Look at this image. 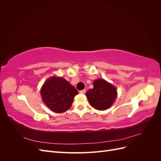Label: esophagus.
<instances>
[{
    "label": "esophagus",
    "mask_w": 161,
    "mask_h": 161,
    "mask_svg": "<svg viewBox=\"0 0 161 161\" xmlns=\"http://www.w3.org/2000/svg\"><path fill=\"white\" fill-rule=\"evenodd\" d=\"M85 92H86V90H85V89L81 90V91H79V92H80V93H81V94H85Z\"/></svg>",
    "instance_id": "obj_1"
}]
</instances>
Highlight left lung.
Listing matches in <instances>:
<instances>
[{
    "label": "left lung",
    "mask_w": 161,
    "mask_h": 161,
    "mask_svg": "<svg viewBox=\"0 0 161 161\" xmlns=\"http://www.w3.org/2000/svg\"><path fill=\"white\" fill-rule=\"evenodd\" d=\"M93 86L86 92L90 105L97 110L108 109L117 97L116 88L104 79L95 80Z\"/></svg>",
    "instance_id": "left-lung-1"
}]
</instances>
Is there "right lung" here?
Instances as JSON below:
<instances>
[{"mask_svg":"<svg viewBox=\"0 0 161 161\" xmlns=\"http://www.w3.org/2000/svg\"><path fill=\"white\" fill-rule=\"evenodd\" d=\"M40 93L43 103L51 111L62 113L70 109L78 91L63 78L53 76L44 82Z\"/></svg>","mask_w":161,"mask_h":161,"instance_id":"1","label":"right lung"}]
</instances>
